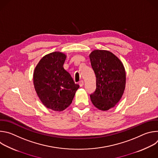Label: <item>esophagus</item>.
I'll list each match as a JSON object with an SVG mask.
<instances>
[{
    "label": "esophagus",
    "mask_w": 158,
    "mask_h": 158,
    "mask_svg": "<svg viewBox=\"0 0 158 158\" xmlns=\"http://www.w3.org/2000/svg\"><path fill=\"white\" fill-rule=\"evenodd\" d=\"M79 85H80L81 87H82V86L84 85V81H83L82 80L80 81L79 82Z\"/></svg>",
    "instance_id": "34e87169"
}]
</instances>
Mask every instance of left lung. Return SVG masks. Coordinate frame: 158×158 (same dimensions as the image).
Returning a JSON list of instances; mask_svg holds the SVG:
<instances>
[{"mask_svg":"<svg viewBox=\"0 0 158 158\" xmlns=\"http://www.w3.org/2000/svg\"><path fill=\"white\" fill-rule=\"evenodd\" d=\"M96 77V89L90 94L94 106L102 110L114 107L121 99L126 85V73L121 60L112 52L95 50L89 56Z\"/></svg>","mask_w":158,"mask_h":158,"instance_id":"obj_1","label":"left lung"}]
</instances>
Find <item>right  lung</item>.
<instances>
[{"label":"right lung","mask_w":158,"mask_h":158,"mask_svg":"<svg viewBox=\"0 0 158 158\" xmlns=\"http://www.w3.org/2000/svg\"><path fill=\"white\" fill-rule=\"evenodd\" d=\"M66 56L54 52L44 56L34 73L35 91L43 104L61 111L72 102L79 85L76 84L63 65Z\"/></svg>","instance_id":"1"}]
</instances>
